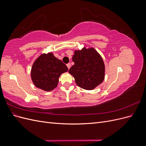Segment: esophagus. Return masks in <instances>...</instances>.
Returning <instances> with one entry per match:
<instances>
[{"instance_id": "obj_1", "label": "esophagus", "mask_w": 146, "mask_h": 146, "mask_svg": "<svg viewBox=\"0 0 146 146\" xmlns=\"http://www.w3.org/2000/svg\"><path fill=\"white\" fill-rule=\"evenodd\" d=\"M66 66H67V67L68 68V69H70V66H71V65H70V63H68V64H66Z\"/></svg>"}]
</instances>
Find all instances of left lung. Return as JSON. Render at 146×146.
I'll use <instances>...</instances> for the list:
<instances>
[{
  "label": "left lung",
  "mask_w": 146,
  "mask_h": 146,
  "mask_svg": "<svg viewBox=\"0 0 146 146\" xmlns=\"http://www.w3.org/2000/svg\"><path fill=\"white\" fill-rule=\"evenodd\" d=\"M74 64L69 72L74 77L77 85L83 89L93 90L103 82L105 65L100 55L94 48L76 50L72 57Z\"/></svg>",
  "instance_id": "1"
}]
</instances>
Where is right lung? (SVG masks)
Listing matches in <instances>:
<instances>
[{"label": "right lung", "mask_w": 146, "mask_h": 146, "mask_svg": "<svg viewBox=\"0 0 146 146\" xmlns=\"http://www.w3.org/2000/svg\"><path fill=\"white\" fill-rule=\"evenodd\" d=\"M68 70L66 65L52 53L44 54L34 62L31 70V77L37 88L50 91L58 85L60 75Z\"/></svg>", "instance_id": "add662e5"}]
</instances>
